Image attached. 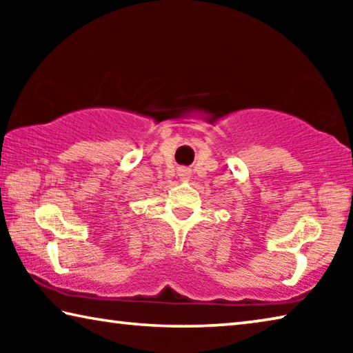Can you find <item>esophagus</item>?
<instances>
[{"mask_svg": "<svg viewBox=\"0 0 353 353\" xmlns=\"http://www.w3.org/2000/svg\"><path fill=\"white\" fill-rule=\"evenodd\" d=\"M177 176L182 179V181H188L191 176V171L188 168H179L177 170Z\"/></svg>", "mask_w": 353, "mask_h": 353, "instance_id": "1", "label": "esophagus"}]
</instances>
